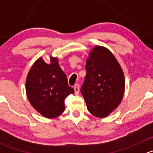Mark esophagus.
<instances>
[{
    "label": "esophagus",
    "mask_w": 153,
    "mask_h": 153,
    "mask_svg": "<svg viewBox=\"0 0 153 153\" xmlns=\"http://www.w3.org/2000/svg\"><path fill=\"white\" fill-rule=\"evenodd\" d=\"M74 89H75V93L76 94V95H78V93H79V85H78V84H75V86H74Z\"/></svg>",
    "instance_id": "1"
}]
</instances>
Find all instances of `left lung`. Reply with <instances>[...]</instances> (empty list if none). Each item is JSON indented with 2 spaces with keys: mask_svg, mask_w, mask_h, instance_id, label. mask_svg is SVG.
<instances>
[{
  "mask_svg": "<svg viewBox=\"0 0 153 153\" xmlns=\"http://www.w3.org/2000/svg\"><path fill=\"white\" fill-rule=\"evenodd\" d=\"M81 92L87 109L98 118L109 115L121 104L124 93V72L112 52L95 47L89 55Z\"/></svg>",
  "mask_w": 153,
  "mask_h": 153,
  "instance_id": "obj_1",
  "label": "left lung"
}]
</instances>
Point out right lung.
Listing matches in <instances>:
<instances>
[{
	"mask_svg": "<svg viewBox=\"0 0 153 153\" xmlns=\"http://www.w3.org/2000/svg\"><path fill=\"white\" fill-rule=\"evenodd\" d=\"M27 98L31 105L43 116L53 118L65 109L64 100L74 93L68 84L67 75L58 65L56 58L47 64L42 58L37 60L29 70L26 82Z\"/></svg>",
	"mask_w": 153,
	"mask_h": 153,
	"instance_id": "1",
	"label": "right lung"
}]
</instances>
